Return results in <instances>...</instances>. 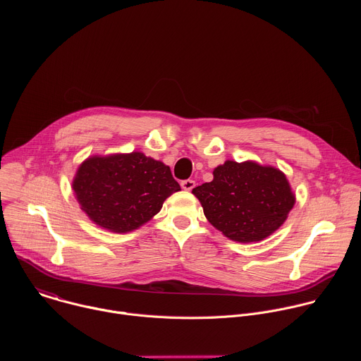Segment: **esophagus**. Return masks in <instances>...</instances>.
I'll return each mask as SVG.
<instances>
[{"label": "esophagus", "instance_id": "1", "mask_svg": "<svg viewBox=\"0 0 361 361\" xmlns=\"http://www.w3.org/2000/svg\"><path fill=\"white\" fill-rule=\"evenodd\" d=\"M195 187V181L194 180H184L181 181V188L185 191H191Z\"/></svg>", "mask_w": 361, "mask_h": 361}]
</instances>
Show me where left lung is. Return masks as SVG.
<instances>
[{
  "instance_id": "left-lung-1",
  "label": "left lung",
  "mask_w": 361,
  "mask_h": 361,
  "mask_svg": "<svg viewBox=\"0 0 361 361\" xmlns=\"http://www.w3.org/2000/svg\"><path fill=\"white\" fill-rule=\"evenodd\" d=\"M213 227L237 243H259L279 230L295 204L286 174L247 160H227L213 181L192 188Z\"/></svg>"
}]
</instances>
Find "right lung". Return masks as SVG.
Here are the masks:
<instances>
[{
	"instance_id": "right-lung-1",
	"label": "right lung",
	"mask_w": 361,
	"mask_h": 361,
	"mask_svg": "<svg viewBox=\"0 0 361 361\" xmlns=\"http://www.w3.org/2000/svg\"><path fill=\"white\" fill-rule=\"evenodd\" d=\"M73 190L94 224L124 234L148 223L181 188L169 166L133 151L88 157L77 169Z\"/></svg>"
}]
</instances>
